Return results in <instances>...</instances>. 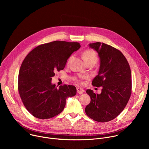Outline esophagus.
I'll return each instance as SVG.
<instances>
[{"mask_svg":"<svg viewBox=\"0 0 149 149\" xmlns=\"http://www.w3.org/2000/svg\"><path fill=\"white\" fill-rule=\"evenodd\" d=\"M77 93H78L79 94H83V93H84V90L82 88H79V87L77 88Z\"/></svg>","mask_w":149,"mask_h":149,"instance_id":"esophagus-1","label":"esophagus"}]
</instances>
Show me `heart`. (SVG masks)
<instances>
[{
	"instance_id": "1",
	"label": "heart",
	"mask_w": 149,
	"mask_h": 149,
	"mask_svg": "<svg viewBox=\"0 0 149 149\" xmlns=\"http://www.w3.org/2000/svg\"><path fill=\"white\" fill-rule=\"evenodd\" d=\"M82 55L83 59H84L85 61H86V62L87 63V64L90 63H95L97 61L98 56H97V53L93 49L85 50L82 52ZM71 58H72V56H71L68 59V63H69V62L70 61Z\"/></svg>"
}]
</instances>
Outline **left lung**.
Wrapping results in <instances>:
<instances>
[{
	"mask_svg": "<svg viewBox=\"0 0 149 149\" xmlns=\"http://www.w3.org/2000/svg\"><path fill=\"white\" fill-rule=\"evenodd\" d=\"M100 57L98 75L93 86L102 87L101 94L92 90L86 93L91 98L85 109L86 114L98 122H107L117 117L128 102L132 93L131 70L124 55L115 48L101 42L89 44Z\"/></svg>",
	"mask_w": 149,
	"mask_h": 149,
	"instance_id": "8db88e82",
	"label": "left lung"
}]
</instances>
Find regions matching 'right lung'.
Masks as SVG:
<instances>
[{"instance_id":"right-lung-1","label":"right lung","mask_w":149,"mask_h":149,"mask_svg":"<svg viewBox=\"0 0 149 149\" xmlns=\"http://www.w3.org/2000/svg\"><path fill=\"white\" fill-rule=\"evenodd\" d=\"M80 47L78 42L56 40L37 47L24 59L19 72L18 91L25 108L35 117L57 116L64 109L67 98L76 94L75 87L63 85L57 88L51 80Z\"/></svg>"}]
</instances>
